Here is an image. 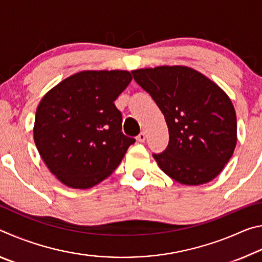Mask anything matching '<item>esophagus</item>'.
<instances>
[{
    "instance_id": "obj_1",
    "label": "esophagus",
    "mask_w": 262,
    "mask_h": 262,
    "mask_svg": "<svg viewBox=\"0 0 262 262\" xmlns=\"http://www.w3.org/2000/svg\"><path fill=\"white\" fill-rule=\"evenodd\" d=\"M137 141L139 142H144L145 141V133H140L139 135H137Z\"/></svg>"
}]
</instances>
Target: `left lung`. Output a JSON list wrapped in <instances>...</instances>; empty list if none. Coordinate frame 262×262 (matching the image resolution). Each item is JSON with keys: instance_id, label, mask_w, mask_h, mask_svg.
<instances>
[{"instance_id": "left-lung-1", "label": "left lung", "mask_w": 262, "mask_h": 262, "mask_svg": "<svg viewBox=\"0 0 262 262\" xmlns=\"http://www.w3.org/2000/svg\"><path fill=\"white\" fill-rule=\"evenodd\" d=\"M132 74L151 96L168 127L167 148L152 155L164 173L183 185H202L216 178L237 143L236 112L228 95L185 66Z\"/></svg>"}]
</instances>
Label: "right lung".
I'll return each mask as SVG.
<instances>
[{"label":"right lung","mask_w":262,"mask_h":262,"mask_svg":"<svg viewBox=\"0 0 262 262\" xmlns=\"http://www.w3.org/2000/svg\"><path fill=\"white\" fill-rule=\"evenodd\" d=\"M127 70H85L43 96L35 112L34 142L62 184L90 188L112 174L135 139L123 135L114 100L132 81Z\"/></svg>","instance_id":"add662e5"}]
</instances>
